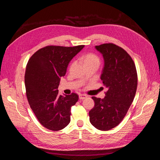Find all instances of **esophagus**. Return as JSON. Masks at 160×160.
Here are the masks:
<instances>
[{
  "label": "esophagus",
  "mask_w": 160,
  "mask_h": 160,
  "mask_svg": "<svg viewBox=\"0 0 160 160\" xmlns=\"http://www.w3.org/2000/svg\"><path fill=\"white\" fill-rule=\"evenodd\" d=\"M88 98V95H86L85 94H80L79 96V99H85Z\"/></svg>",
  "instance_id": "34e87169"
}]
</instances>
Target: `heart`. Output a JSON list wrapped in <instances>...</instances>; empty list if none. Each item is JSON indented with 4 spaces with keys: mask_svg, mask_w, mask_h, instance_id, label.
Wrapping results in <instances>:
<instances>
[{
    "mask_svg": "<svg viewBox=\"0 0 160 160\" xmlns=\"http://www.w3.org/2000/svg\"><path fill=\"white\" fill-rule=\"evenodd\" d=\"M83 61L86 65H98V66L100 64V59L99 57L93 53H88L83 56Z\"/></svg>",
    "mask_w": 160,
    "mask_h": 160,
    "instance_id": "1",
    "label": "heart"
}]
</instances>
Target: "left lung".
Listing matches in <instances>:
<instances>
[{"label": "left lung", "instance_id": "1", "mask_svg": "<svg viewBox=\"0 0 160 160\" xmlns=\"http://www.w3.org/2000/svg\"><path fill=\"white\" fill-rule=\"evenodd\" d=\"M102 54L104 67L101 75L108 88L103 99L92 97L95 105L89 112V120L99 130L108 131L118 125L132 105L138 87V74L132 57L113 43L95 46Z\"/></svg>", "mask_w": 160, "mask_h": 160}]
</instances>
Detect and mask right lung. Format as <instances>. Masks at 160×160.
I'll return each instance as SVG.
<instances>
[{"label":"right lung","instance_id":"right-lung-1","mask_svg":"<svg viewBox=\"0 0 160 160\" xmlns=\"http://www.w3.org/2000/svg\"><path fill=\"white\" fill-rule=\"evenodd\" d=\"M83 47L47 46L34 53L27 62V98L38 122L48 129L56 132L70 122L71 108L78 101V95H59L58 87L69 62Z\"/></svg>","mask_w":160,"mask_h":160}]
</instances>
